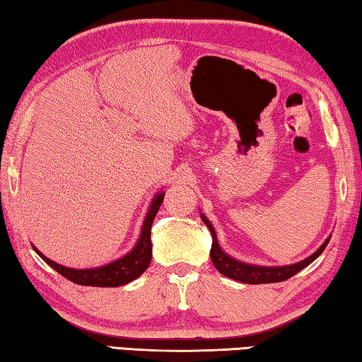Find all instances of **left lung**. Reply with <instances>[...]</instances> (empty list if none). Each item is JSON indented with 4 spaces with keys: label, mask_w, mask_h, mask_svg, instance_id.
<instances>
[{
    "label": "left lung",
    "mask_w": 362,
    "mask_h": 362,
    "mask_svg": "<svg viewBox=\"0 0 362 362\" xmlns=\"http://www.w3.org/2000/svg\"><path fill=\"white\" fill-rule=\"evenodd\" d=\"M201 218H203V222L206 223V226L209 228L211 235H212L211 260L214 263V267H216L218 272L223 274V276L235 279V281H240V283H244V284H268V283H281V281L289 279L293 276V274L302 272L305 267H308L311 262H315L317 257L322 254V250L326 249V246L330 241V236H329L315 254L306 257L305 260L292 263V265H284V267L250 265V263L241 262V260L235 259V257L226 254L225 250L220 247V244L217 241V233H216V230H214V226L209 222V218H207L204 214H201Z\"/></svg>",
    "instance_id": "1"
}]
</instances>
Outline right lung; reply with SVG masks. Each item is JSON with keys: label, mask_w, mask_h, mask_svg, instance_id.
Wrapping results in <instances>:
<instances>
[{"label": "right lung", "mask_w": 362, "mask_h": 362, "mask_svg": "<svg viewBox=\"0 0 362 362\" xmlns=\"http://www.w3.org/2000/svg\"><path fill=\"white\" fill-rule=\"evenodd\" d=\"M164 199V192H159L155 198L151 199L148 212L144 218L142 230H140V236L129 252L126 255L119 257L113 262L107 263V265L95 267V268H70L64 267L60 263H56L46 255H42L38 249L35 252L38 254L42 260H45L49 267L56 269L57 273L62 274L71 283L79 286H94V287H118L122 284L131 283V281L137 279L146 268H148L151 262V240H150V230L151 223L156 217V212L159 209Z\"/></svg>", "instance_id": "1"}]
</instances>
